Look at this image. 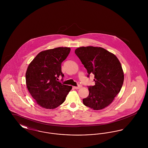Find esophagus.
<instances>
[{
	"label": "esophagus",
	"instance_id": "1",
	"mask_svg": "<svg viewBox=\"0 0 148 148\" xmlns=\"http://www.w3.org/2000/svg\"><path fill=\"white\" fill-rule=\"evenodd\" d=\"M82 87V86L81 85H79L77 86H74V88L75 89H79L80 88H81Z\"/></svg>",
	"mask_w": 148,
	"mask_h": 148
}]
</instances>
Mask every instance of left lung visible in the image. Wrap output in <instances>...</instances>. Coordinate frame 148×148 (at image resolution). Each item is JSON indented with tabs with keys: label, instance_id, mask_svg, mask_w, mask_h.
Wrapping results in <instances>:
<instances>
[{
	"label": "left lung",
	"instance_id": "obj_1",
	"mask_svg": "<svg viewBox=\"0 0 148 148\" xmlns=\"http://www.w3.org/2000/svg\"><path fill=\"white\" fill-rule=\"evenodd\" d=\"M75 53L88 74L94 75L95 85L88 88L89 94L83 99V104L95 110L105 108L113 102L123 84L124 71L119 59L101 47H81Z\"/></svg>",
	"mask_w": 148,
	"mask_h": 148
}]
</instances>
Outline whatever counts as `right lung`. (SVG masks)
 Segmentation results:
<instances>
[{"mask_svg": "<svg viewBox=\"0 0 148 148\" xmlns=\"http://www.w3.org/2000/svg\"><path fill=\"white\" fill-rule=\"evenodd\" d=\"M71 51L68 47H58L40 52L29 64L25 74L26 85L36 103L45 109L60 106L72 89L62 84L58 77H64L61 64Z\"/></svg>", "mask_w": 148, "mask_h": 148, "instance_id": "add662e5", "label": "right lung"}]
</instances>
